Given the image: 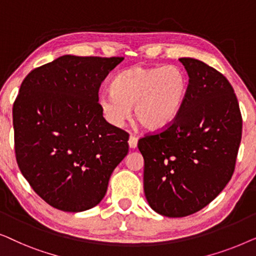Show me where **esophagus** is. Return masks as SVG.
<instances>
[{"label": "esophagus", "mask_w": 256, "mask_h": 256, "mask_svg": "<svg viewBox=\"0 0 256 256\" xmlns=\"http://www.w3.org/2000/svg\"><path fill=\"white\" fill-rule=\"evenodd\" d=\"M128 143H129V146H130L132 149H135L136 146H138V138H135L134 135H130Z\"/></svg>", "instance_id": "obj_1"}]
</instances>
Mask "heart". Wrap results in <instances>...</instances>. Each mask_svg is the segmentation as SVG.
Instances as JSON below:
<instances>
[{
    "instance_id": "heart-1",
    "label": "heart",
    "mask_w": 256,
    "mask_h": 256,
    "mask_svg": "<svg viewBox=\"0 0 256 256\" xmlns=\"http://www.w3.org/2000/svg\"><path fill=\"white\" fill-rule=\"evenodd\" d=\"M188 76L177 65L146 68L136 65L118 73L112 90L98 98L108 124L121 127L130 115L148 130H160L174 121L188 93Z\"/></svg>"
}]
</instances>
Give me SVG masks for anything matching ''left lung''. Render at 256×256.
<instances>
[{
  "instance_id": "obj_1",
  "label": "left lung",
  "mask_w": 256,
  "mask_h": 256,
  "mask_svg": "<svg viewBox=\"0 0 256 256\" xmlns=\"http://www.w3.org/2000/svg\"><path fill=\"white\" fill-rule=\"evenodd\" d=\"M180 62L190 78L180 114L138 143L146 200L170 218L200 211L224 190L236 169L242 132L239 102L226 76L198 59Z\"/></svg>"
}]
</instances>
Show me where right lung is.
Returning a JSON list of instances; mask_svg holds the SVG:
<instances>
[{
  "mask_svg": "<svg viewBox=\"0 0 256 256\" xmlns=\"http://www.w3.org/2000/svg\"><path fill=\"white\" fill-rule=\"evenodd\" d=\"M122 57L62 56L32 70L12 107L20 172L52 208L82 212L102 200L129 134L104 120L101 82Z\"/></svg>",
  "mask_w": 256,
  "mask_h": 256,
  "instance_id": "1",
  "label": "right lung"
}]
</instances>
